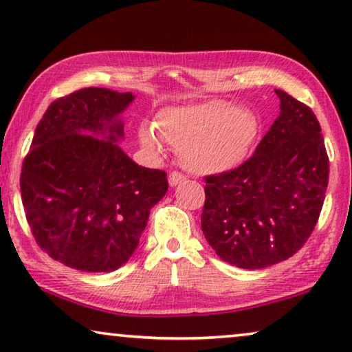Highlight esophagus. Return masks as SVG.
Listing matches in <instances>:
<instances>
[{"label":"esophagus","instance_id":"obj_1","mask_svg":"<svg viewBox=\"0 0 352 352\" xmlns=\"http://www.w3.org/2000/svg\"><path fill=\"white\" fill-rule=\"evenodd\" d=\"M185 180H186L185 175H182L180 172H172V174L169 175V185H170V186L180 185V183L185 182Z\"/></svg>","mask_w":352,"mask_h":352}]
</instances>
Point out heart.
Here are the masks:
<instances>
[{"label":"heart","mask_w":352,"mask_h":352,"mask_svg":"<svg viewBox=\"0 0 352 352\" xmlns=\"http://www.w3.org/2000/svg\"><path fill=\"white\" fill-rule=\"evenodd\" d=\"M256 120L245 108L226 100L166 107L153 127H138L143 150L153 157L164 153V143L177 148L178 160L197 175H217L245 160L256 137Z\"/></svg>","instance_id":"b5f03b06"}]
</instances>
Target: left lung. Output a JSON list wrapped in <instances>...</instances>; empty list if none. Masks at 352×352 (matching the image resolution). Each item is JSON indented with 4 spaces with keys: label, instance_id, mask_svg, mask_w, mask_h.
I'll list each match as a JSON object with an SVG mask.
<instances>
[{
    "label": "left lung",
    "instance_id": "8db88e82",
    "mask_svg": "<svg viewBox=\"0 0 352 352\" xmlns=\"http://www.w3.org/2000/svg\"><path fill=\"white\" fill-rule=\"evenodd\" d=\"M280 113L254 156L207 177L201 226L221 260L261 270L296 254L318 223L329 156L314 113L279 89Z\"/></svg>",
    "mask_w": 352,
    "mask_h": 352
}]
</instances>
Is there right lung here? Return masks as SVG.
<instances>
[{"instance_id":"right-lung-1","label":"right lung","mask_w":352,"mask_h":352,"mask_svg":"<svg viewBox=\"0 0 352 352\" xmlns=\"http://www.w3.org/2000/svg\"><path fill=\"white\" fill-rule=\"evenodd\" d=\"M132 92L86 87L52 102L21 174L22 202L39 247L73 270L110 273L135 252L169 188L120 146Z\"/></svg>"}]
</instances>
